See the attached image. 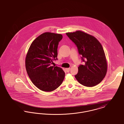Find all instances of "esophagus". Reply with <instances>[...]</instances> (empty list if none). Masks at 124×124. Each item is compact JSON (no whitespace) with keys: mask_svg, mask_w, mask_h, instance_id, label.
<instances>
[{"mask_svg":"<svg viewBox=\"0 0 124 124\" xmlns=\"http://www.w3.org/2000/svg\"><path fill=\"white\" fill-rule=\"evenodd\" d=\"M70 68H66V70L67 71V72H69L70 71Z\"/></svg>","mask_w":124,"mask_h":124,"instance_id":"obj_1","label":"esophagus"}]
</instances>
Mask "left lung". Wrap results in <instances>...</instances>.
Segmentation results:
<instances>
[{
  "mask_svg": "<svg viewBox=\"0 0 124 124\" xmlns=\"http://www.w3.org/2000/svg\"><path fill=\"white\" fill-rule=\"evenodd\" d=\"M75 43L85 64L78 67L75 76L78 82L85 86L93 87L104 78L107 64L104 50L100 43L94 36L81 31L66 33Z\"/></svg>",
  "mask_w": 124,
  "mask_h": 124,
  "instance_id": "obj_1",
  "label": "left lung"
}]
</instances>
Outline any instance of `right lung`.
<instances>
[{"mask_svg": "<svg viewBox=\"0 0 124 124\" xmlns=\"http://www.w3.org/2000/svg\"><path fill=\"white\" fill-rule=\"evenodd\" d=\"M62 35L43 33L33 41L26 58L27 74L35 86L42 91H54L60 86L65 73L59 67L51 66L57 60V47Z\"/></svg>", "mask_w": 124, "mask_h": 124, "instance_id": "add662e5", "label": "right lung"}]
</instances>
